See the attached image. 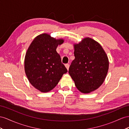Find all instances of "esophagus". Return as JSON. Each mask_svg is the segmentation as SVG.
I'll return each instance as SVG.
<instances>
[{"instance_id":"1","label":"esophagus","mask_w":129,"mask_h":129,"mask_svg":"<svg viewBox=\"0 0 129 129\" xmlns=\"http://www.w3.org/2000/svg\"><path fill=\"white\" fill-rule=\"evenodd\" d=\"M65 66L66 68L67 69V70H69V64H65Z\"/></svg>"}]
</instances>
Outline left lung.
I'll use <instances>...</instances> for the list:
<instances>
[{
  "mask_svg": "<svg viewBox=\"0 0 129 129\" xmlns=\"http://www.w3.org/2000/svg\"><path fill=\"white\" fill-rule=\"evenodd\" d=\"M75 59L69 73L76 87L81 93L87 94L100 87L107 74L109 61L99 43L90 38L74 44Z\"/></svg>",
  "mask_w": 129,
  "mask_h": 129,
  "instance_id": "8db88e82",
  "label": "left lung"
}]
</instances>
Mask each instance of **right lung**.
Segmentation results:
<instances>
[{
  "mask_svg": "<svg viewBox=\"0 0 129 129\" xmlns=\"http://www.w3.org/2000/svg\"><path fill=\"white\" fill-rule=\"evenodd\" d=\"M63 39H56L48 34L36 36L25 54L24 70L30 84L46 93L52 90L68 70L56 51Z\"/></svg>",
  "mask_w": 129,
  "mask_h": 129,
  "instance_id": "add662e5",
  "label": "right lung"
}]
</instances>
